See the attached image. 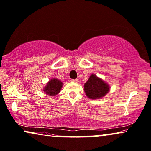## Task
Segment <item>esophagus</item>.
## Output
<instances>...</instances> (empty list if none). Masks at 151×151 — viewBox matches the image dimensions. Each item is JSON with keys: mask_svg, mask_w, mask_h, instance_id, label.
<instances>
[{"mask_svg": "<svg viewBox=\"0 0 151 151\" xmlns=\"http://www.w3.org/2000/svg\"><path fill=\"white\" fill-rule=\"evenodd\" d=\"M72 82H75V83H78V79H74V80H71Z\"/></svg>", "mask_w": 151, "mask_h": 151, "instance_id": "obj_1", "label": "esophagus"}]
</instances>
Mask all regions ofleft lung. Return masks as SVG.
I'll return each mask as SVG.
<instances>
[{"label": "left lung", "mask_w": 151, "mask_h": 151, "mask_svg": "<svg viewBox=\"0 0 151 151\" xmlns=\"http://www.w3.org/2000/svg\"><path fill=\"white\" fill-rule=\"evenodd\" d=\"M84 92L87 97L92 99H100L110 91V86L95 74H92L84 84Z\"/></svg>", "instance_id": "left-lung-1"}]
</instances>
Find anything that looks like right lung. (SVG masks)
<instances>
[{
    "label": "right lung",
    "mask_w": 151,
    "mask_h": 151,
    "mask_svg": "<svg viewBox=\"0 0 151 151\" xmlns=\"http://www.w3.org/2000/svg\"><path fill=\"white\" fill-rule=\"evenodd\" d=\"M63 87V82L56 78H52L50 80L43 88L44 93L50 96H55L60 93Z\"/></svg>",
    "instance_id": "right-lung-1"
}]
</instances>
